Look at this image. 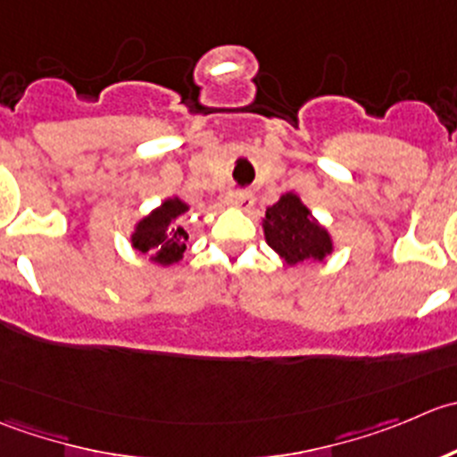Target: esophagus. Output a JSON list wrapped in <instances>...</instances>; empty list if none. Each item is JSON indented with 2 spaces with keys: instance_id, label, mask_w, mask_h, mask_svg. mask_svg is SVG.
Here are the masks:
<instances>
[{
  "instance_id": "esophagus-1",
  "label": "esophagus",
  "mask_w": 457,
  "mask_h": 457,
  "mask_svg": "<svg viewBox=\"0 0 457 457\" xmlns=\"http://www.w3.org/2000/svg\"><path fill=\"white\" fill-rule=\"evenodd\" d=\"M228 204L237 206V209H242V211H248L253 206L251 191H233L228 195Z\"/></svg>"
}]
</instances>
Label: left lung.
<instances>
[{"label": "left lung", "mask_w": 457, "mask_h": 457, "mask_svg": "<svg viewBox=\"0 0 457 457\" xmlns=\"http://www.w3.org/2000/svg\"><path fill=\"white\" fill-rule=\"evenodd\" d=\"M262 227L269 246L288 266L302 262H322L333 253V239L328 230L320 227L318 220L311 215L295 193H284L273 206H269Z\"/></svg>", "instance_id": "8db88e82"}]
</instances>
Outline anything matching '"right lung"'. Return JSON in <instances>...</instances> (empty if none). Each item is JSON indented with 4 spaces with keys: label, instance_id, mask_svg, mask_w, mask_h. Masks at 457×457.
Returning a JSON list of instances; mask_svg holds the SVG:
<instances>
[{
    "label": "right lung",
    "instance_id": "1",
    "mask_svg": "<svg viewBox=\"0 0 457 457\" xmlns=\"http://www.w3.org/2000/svg\"><path fill=\"white\" fill-rule=\"evenodd\" d=\"M188 211L179 197H169L157 206L151 215L135 224L130 244L144 255H151V262L160 266H170L182 260L187 251L188 233L175 220Z\"/></svg>",
    "mask_w": 457,
    "mask_h": 457
}]
</instances>
